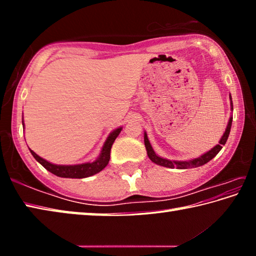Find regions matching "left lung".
<instances>
[{
	"instance_id": "obj_1",
	"label": "left lung",
	"mask_w": 256,
	"mask_h": 256,
	"mask_svg": "<svg viewBox=\"0 0 256 256\" xmlns=\"http://www.w3.org/2000/svg\"><path fill=\"white\" fill-rule=\"evenodd\" d=\"M230 98V106H232V96H229ZM232 116H230L229 118V122L227 125L226 131H224V136L220 138L219 144H216V146H214L211 150L208 151V152L203 154L200 157H198L196 159L192 160H188V162H177V160H168V159H164L159 156L156 154V152L151 146L148 136L144 132V146L146 149V154H148V157L150 158V160L154 164H160V166L164 167H168V168H178V170H188V168H194V167H200L202 164H206L208 162H210L212 158H214L220 150L222 149V146H224V144L227 142V138L229 136V133H230V128H232Z\"/></svg>"
}]
</instances>
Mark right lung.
Masks as SVG:
<instances>
[{
  "instance_id": "obj_1",
  "label": "right lung",
  "mask_w": 256,
  "mask_h": 256,
  "mask_svg": "<svg viewBox=\"0 0 256 256\" xmlns=\"http://www.w3.org/2000/svg\"><path fill=\"white\" fill-rule=\"evenodd\" d=\"M120 131H122V128H118L114 130V131L108 136L107 140L105 141V144H104L100 154H99V157L92 162H86L80 164H54L40 157V156L34 154L32 150H29L34 156V158L36 159L42 167H45L47 170L50 172L52 174L58 177H66V178H84V177H89L97 174V172H102L104 168L107 166V164L110 159L112 146L114 144L115 138L118 136Z\"/></svg>"
}]
</instances>
